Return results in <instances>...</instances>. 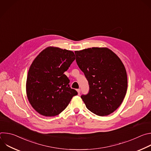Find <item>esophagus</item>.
Returning a JSON list of instances; mask_svg holds the SVG:
<instances>
[{
    "label": "esophagus",
    "mask_w": 151,
    "mask_h": 151,
    "mask_svg": "<svg viewBox=\"0 0 151 151\" xmlns=\"http://www.w3.org/2000/svg\"><path fill=\"white\" fill-rule=\"evenodd\" d=\"M77 91H78V94L79 95V94H80V93H81V90H80V89H78V90H77Z\"/></svg>",
    "instance_id": "obj_1"
}]
</instances>
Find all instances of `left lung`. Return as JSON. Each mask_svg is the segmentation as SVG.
I'll use <instances>...</instances> for the list:
<instances>
[{"label":"left lung","mask_w":151,"mask_h":151,"mask_svg":"<svg viewBox=\"0 0 151 151\" xmlns=\"http://www.w3.org/2000/svg\"><path fill=\"white\" fill-rule=\"evenodd\" d=\"M76 61L89 85L81 99L87 108L98 116L114 112L122 103L127 90V76L120 58L106 48L75 52Z\"/></svg>","instance_id":"obj_1"}]
</instances>
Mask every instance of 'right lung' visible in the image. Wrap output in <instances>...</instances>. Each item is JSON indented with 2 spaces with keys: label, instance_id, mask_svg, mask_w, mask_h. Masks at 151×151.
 <instances>
[{
  "label": "right lung",
  "instance_id": "add662e5",
  "mask_svg": "<svg viewBox=\"0 0 151 151\" xmlns=\"http://www.w3.org/2000/svg\"><path fill=\"white\" fill-rule=\"evenodd\" d=\"M75 60L71 51L48 47L33 61L27 78L26 92L32 106L40 115L60 114L78 94L70 87V80L64 74Z\"/></svg>",
  "mask_w": 151,
  "mask_h": 151
}]
</instances>
